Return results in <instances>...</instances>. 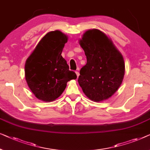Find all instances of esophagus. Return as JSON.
I'll return each mask as SVG.
<instances>
[{"label": "esophagus", "mask_w": 150, "mask_h": 150, "mask_svg": "<svg viewBox=\"0 0 150 150\" xmlns=\"http://www.w3.org/2000/svg\"><path fill=\"white\" fill-rule=\"evenodd\" d=\"M75 73H76V75H77V77H79V73L78 72V71H75Z\"/></svg>", "instance_id": "esophagus-1"}]
</instances>
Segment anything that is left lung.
Segmentation results:
<instances>
[{
    "instance_id": "1",
    "label": "left lung",
    "mask_w": 150,
    "mask_h": 150,
    "mask_svg": "<svg viewBox=\"0 0 150 150\" xmlns=\"http://www.w3.org/2000/svg\"><path fill=\"white\" fill-rule=\"evenodd\" d=\"M79 43L87 58V63L79 71L80 87L92 101L107 100L117 91L123 81V56L110 38L98 29L86 30Z\"/></svg>"
}]
</instances>
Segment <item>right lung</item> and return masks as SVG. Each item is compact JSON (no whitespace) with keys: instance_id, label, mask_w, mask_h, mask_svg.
I'll return each mask as SVG.
<instances>
[{"instance_id":"obj_1","label":"right lung","mask_w":150,"mask_h":150,"mask_svg":"<svg viewBox=\"0 0 150 150\" xmlns=\"http://www.w3.org/2000/svg\"><path fill=\"white\" fill-rule=\"evenodd\" d=\"M68 36L60 30L47 33L37 43L25 63V79L39 100L52 102L67 87V82L77 75L69 71L62 54Z\"/></svg>"}]
</instances>
